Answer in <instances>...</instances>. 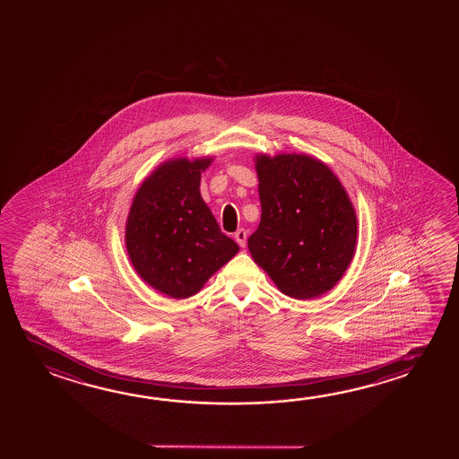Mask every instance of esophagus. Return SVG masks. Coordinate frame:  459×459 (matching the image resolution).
I'll use <instances>...</instances> for the list:
<instances>
[{
    "label": "esophagus",
    "instance_id": "34e87169",
    "mask_svg": "<svg viewBox=\"0 0 459 459\" xmlns=\"http://www.w3.org/2000/svg\"><path fill=\"white\" fill-rule=\"evenodd\" d=\"M247 237H248V233H247L245 229H240V230L235 232V240L240 245L241 248L247 245Z\"/></svg>",
    "mask_w": 459,
    "mask_h": 459
}]
</instances>
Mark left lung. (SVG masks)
Instances as JSON below:
<instances>
[{
    "label": "left lung",
    "instance_id": "8db88e82",
    "mask_svg": "<svg viewBox=\"0 0 459 459\" xmlns=\"http://www.w3.org/2000/svg\"><path fill=\"white\" fill-rule=\"evenodd\" d=\"M261 222L249 253L281 293L312 299L330 291L352 263L357 214L326 163L306 153L255 157Z\"/></svg>",
    "mask_w": 459,
    "mask_h": 459
}]
</instances>
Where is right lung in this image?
<instances>
[{"instance_id":"1","label":"right lung","mask_w":459,"mask_h":459,"mask_svg":"<svg viewBox=\"0 0 459 459\" xmlns=\"http://www.w3.org/2000/svg\"><path fill=\"white\" fill-rule=\"evenodd\" d=\"M212 157L171 158L137 188L129 208L125 243L129 261L147 285L174 299L198 293L238 253L221 232L200 194Z\"/></svg>"}]
</instances>
